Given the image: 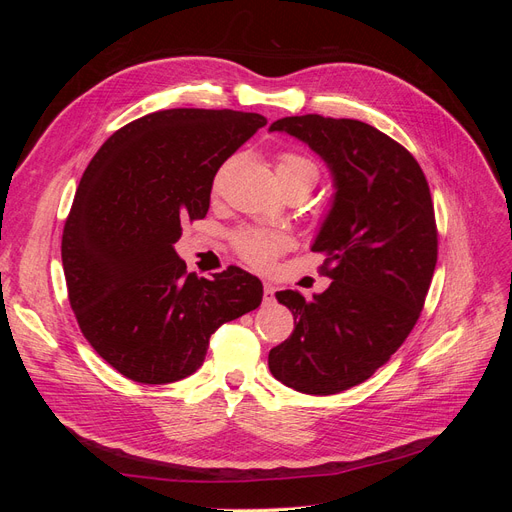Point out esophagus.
I'll use <instances>...</instances> for the list:
<instances>
[{"label":"esophagus","mask_w":512,"mask_h":512,"mask_svg":"<svg viewBox=\"0 0 512 512\" xmlns=\"http://www.w3.org/2000/svg\"><path fill=\"white\" fill-rule=\"evenodd\" d=\"M262 294H265V303H271L275 301V286L265 282V286H262Z\"/></svg>","instance_id":"1"}]
</instances>
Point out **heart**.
<instances>
[{
  "label": "heart",
  "instance_id": "obj_1",
  "mask_svg": "<svg viewBox=\"0 0 512 512\" xmlns=\"http://www.w3.org/2000/svg\"><path fill=\"white\" fill-rule=\"evenodd\" d=\"M277 179L284 190L299 188L307 194L318 181V166L305 153L282 151L277 156ZM232 247L252 267L267 269L288 247V237L267 228H241L232 235Z\"/></svg>",
  "mask_w": 512,
  "mask_h": 512
}]
</instances>
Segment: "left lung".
<instances>
[{"label": "left lung", "instance_id": "obj_1", "mask_svg": "<svg viewBox=\"0 0 512 512\" xmlns=\"http://www.w3.org/2000/svg\"><path fill=\"white\" fill-rule=\"evenodd\" d=\"M288 132L327 162L335 200L312 245L331 286L305 301L275 297L294 331L269 352L271 374L305 395H335L374 376L406 342L438 262V228L423 168L391 136L356 119L284 117Z\"/></svg>", "mask_w": 512, "mask_h": 512}]
</instances>
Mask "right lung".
Instances as JSON below:
<instances>
[{"instance_id": "right-lung-1", "label": "right lung", "mask_w": 512, "mask_h": 512, "mask_svg": "<svg viewBox=\"0 0 512 512\" xmlns=\"http://www.w3.org/2000/svg\"><path fill=\"white\" fill-rule=\"evenodd\" d=\"M267 119L168 108L119 128L91 158L61 237L76 322L121 376L168 384L203 365L209 337L262 301L239 267L213 280L177 256L185 222L203 220L218 168Z\"/></svg>"}]
</instances>
